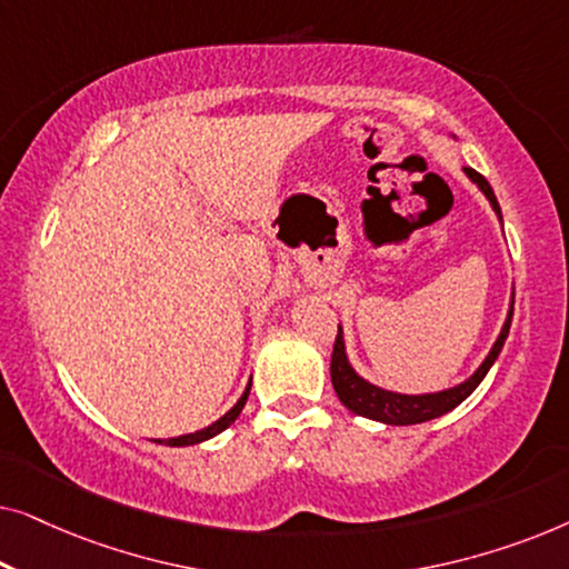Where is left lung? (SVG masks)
Masks as SVG:
<instances>
[{"label":"left lung","mask_w":569,"mask_h":569,"mask_svg":"<svg viewBox=\"0 0 569 569\" xmlns=\"http://www.w3.org/2000/svg\"><path fill=\"white\" fill-rule=\"evenodd\" d=\"M466 176L471 178L473 183L485 191V197L489 199V204L497 214H500V204H497L495 191L489 181L481 173H477L473 168H463ZM502 220V214H500ZM510 321H512V308L508 313V321H505L500 337H497L492 352L487 355V360L479 365V370L473 372L469 380H463L461 386L448 388V391L440 393H425V396H403V393H393V391H383V388L368 383L362 380L357 372L352 370V365L347 362V352H345V339H341V329L337 331V341H333V352H331V383L333 391H337L339 401L345 403L349 411L355 415L376 419V422H386V425H419V422H430L435 417H442L446 411L456 409L463 399H469L485 376L492 368L497 355L502 352L505 339H508L510 331Z\"/></svg>","instance_id":"1"}]
</instances>
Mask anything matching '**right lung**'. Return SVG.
<instances>
[{"instance_id": "1", "label": "right lung", "mask_w": 569, "mask_h": 569, "mask_svg": "<svg viewBox=\"0 0 569 569\" xmlns=\"http://www.w3.org/2000/svg\"><path fill=\"white\" fill-rule=\"evenodd\" d=\"M248 393H251V383H248V388L243 391V396H240V399H238L236 407H232L224 417L217 419L214 425H209V427H204V430H199V432L181 435V438H170V440H166V446H173V448H178V446H193V442L209 440V438H214V435H220L222 430H228V427L238 419L240 411H243L246 401H248ZM154 442H162V440H154Z\"/></svg>"}]
</instances>
